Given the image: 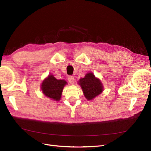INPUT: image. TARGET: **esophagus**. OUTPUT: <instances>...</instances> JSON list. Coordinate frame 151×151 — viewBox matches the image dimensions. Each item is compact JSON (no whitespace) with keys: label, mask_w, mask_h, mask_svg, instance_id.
I'll use <instances>...</instances> for the list:
<instances>
[{"label":"esophagus","mask_w":151,"mask_h":151,"mask_svg":"<svg viewBox=\"0 0 151 151\" xmlns=\"http://www.w3.org/2000/svg\"><path fill=\"white\" fill-rule=\"evenodd\" d=\"M68 81L71 84H74V77L73 76H69L68 77Z\"/></svg>","instance_id":"34e87169"}]
</instances>
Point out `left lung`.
<instances>
[{
  "label": "left lung",
  "mask_w": 151,
  "mask_h": 151,
  "mask_svg": "<svg viewBox=\"0 0 151 151\" xmlns=\"http://www.w3.org/2000/svg\"><path fill=\"white\" fill-rule=\"evenodd\" d=\"M83 93L86 99L92 100L102 92L104 87L101 81L97 79L93 73H87L84 78L79 81Z\"/></svg>",
  "instance_id": "left-lung-1"
}]
</instances>
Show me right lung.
<instances>
[{"mask_svg": "<svg viewBox=\"0 0 151 151\" xmlns=\"http://www.w3.org/2000/svg\"><path fill=\"white\" fill-rule=\"evenodd\" d=\"M67 82L64 79H57L53 75H49L41 85V90L44 94L54 101L60 99L62 91Z\"/></svg>", "mask_w": 151, "mask_h": 151, "instance_id": "right-lung-1", "label": "right lung"}]
</instances>
